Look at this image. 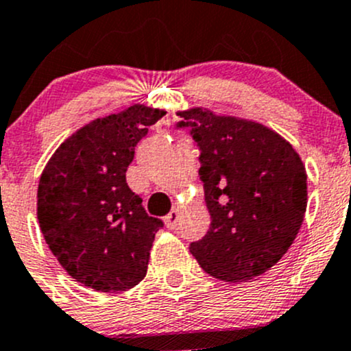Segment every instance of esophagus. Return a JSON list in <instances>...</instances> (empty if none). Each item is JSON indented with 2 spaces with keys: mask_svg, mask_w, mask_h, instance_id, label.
<instances>
[{
  "mask_svg": "<svg viewBox=\"0 0 351 351\" xmlns=\"http://www.w3.org/2000/svg\"><path fill=\"white\" fill-rule=\"evenodd\" d=\"M179 216H180V211L177 208L172 209L171 213H169L167 216H165V226H167L169 230H174L177 226V221H179Z\"/></svg>",
  "mask_w": 351,
  "mask_h": 351,
  "instance_id": "1",
  "label": "esophagus"
}]
</instances>
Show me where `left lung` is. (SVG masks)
I'll list each match as a JSON object with an SVG mask.
<instances>
[{"label":"left lung","instance_id":"8db88e82","mask_svg":"<svg viewBox=\"0 0 351 351\" xmlns=\"http://www.w3.org/2000/svg\"><path fill=\"white\" fill-rule=\"evenodd\" d=\"M199 150V177L211 226L189 245L201 269L225 282L254 279L294 241L308 206V176L282 136L254 121L184 111Z\"/></svg>","mask_w":351,"mask_h":351}]
</instances>
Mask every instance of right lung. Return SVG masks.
<instances>
[{
	"label": "right lung",
	"instance_id": "right-lung-1",
	"mask_svg": "<svg viewBox=\"0 0 351 351\" xmlns=\"http://www.w3.org/2000/svg\"><path fill=\"white\" fill-rule=\"evenodd\" d=\"M165 111L135 104L99 118L57 149L38 184L43 238L64 270L99 292L135 287L164 228L126 184L135 147Z\"/></svg>",
	"mask_w": 351,
	"mask_h": 351
}]
</instances>
